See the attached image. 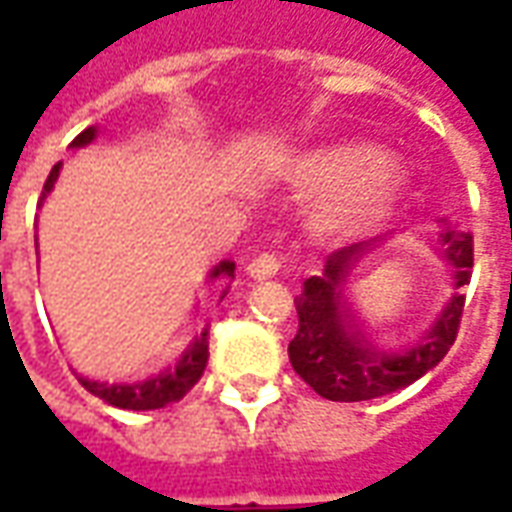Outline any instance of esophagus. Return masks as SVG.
Masks as SVG:
<instances>
[{"label": "esophagus", "instance_id": "esophagus-1", "mask_svg": "<svg viewBox=\"0 0 512 512\" xmlns=\"http://www.w3.org/2000/svg\"><path fill=\"white\" fill-rule=\"evenodd\" d=\"M277 271H279V260L274 255H260L246 266V274H249L252 279H271V277H277Z\"/></svg>", "mask_w": 512, "mask_h": 512}]
</instances>
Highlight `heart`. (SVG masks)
Instances as JSON below:
<instances>
[{
    "label": "heart",
    "mask_w": 512,
    "mask_h": 512,
    "mask_svg": "<svg viewBox=\"0 0 512 512\" xmlns=\"http://www.w3.org/2000/svg\"><path fill=\"white\" fill-rule=\"evenodd\" d=\"M282 175L318 191L307 224L323 241H354L373 233L400 208L411 172L367 142H334L299 150L282 161Z\"/></svg>",
    "instance_id": "b5f03b06"
}]
</instances>
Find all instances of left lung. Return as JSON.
<instances>
[{
    "label": "left lung",
    "instance_id": "left-lung-1",
    "mask_svg": "<svg viewBox=\"0 0 512 512\" xmlns=\"http://www.w3.org/2000/svg\"><path fill=\"white\" fill-rule=\"evenodd\" d=\"M400 235L389 230L332 252L323 260L321 274L307 279L296 299L299 332L288 345L290 365L326 400L359 403L406 389L439 365L455 343L463 312L461 288L472 277V235L444 219L430 244L450 268L452 293L433 323L403 345H376L356 326L348 307L351 279Z\"/></svg>",
    "mask_w": 512,
    "mask_h": 512
}]
</instances>
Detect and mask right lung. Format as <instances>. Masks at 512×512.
Segmentation results:
<instances>
[{
  "label": "right lung",
  "instance_id": "add662e5",
  "mask_svg": "<svg viewBox=\"0 0 512 512\" xmlns=\"http://www.w3.org/2000/svg\"><path fill=\"white\" fill-rule=\"evenodd\" d=\"M98 139V126L84 128L82 134L76 136L71 142V147H87L93 145ZM60 164H54V169L49 172V180L43 186V194H40V205L46 202V197L54 189V183L60 178ZM235 279V263L233 260H219L216 266L208 271V282H224V290L219 299L227 296L230 290V282ZM205 365H208V326L202 329L200 334H194L183 354L167 365L164 370H158L153 376L139 378V381H98V378H82V386L87 392H93L95 397H101L104 403L115 408H128V411H153V408H164L169 403H178L180 397L189 392L191 386L197 384L205 373Z\"/></svg>",
  "mask_w": 512,
  "mask_h": 512
}]
</instances>
